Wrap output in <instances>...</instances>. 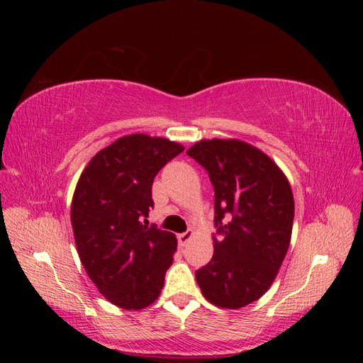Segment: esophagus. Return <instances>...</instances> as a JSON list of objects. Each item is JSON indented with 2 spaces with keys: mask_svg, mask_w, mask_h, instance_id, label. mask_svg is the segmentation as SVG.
<instances>
[{
  "mask_svg": "<svg viewBox=\"0 0 363 363\" xmlns=\"http://www.w3.org/2000/svg\"><path fill=\"white\" fill-rule=\"evenodd\" d=\"M192 236H194V232H192V230H188V232L180 233V235H179V244H180L182 247H184V245L188 244L189 240L192 239Z\"/></svg>",
  "mask_w": 363,
  "mask_h": 363,
  "instance_id": "1",
  "label": "esophagus"
}]
</instances>
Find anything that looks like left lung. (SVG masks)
I'll return each mask as SVG.
<instances>
[{"label":"left lung","instance_id":"obj_1","mask_svg":"<svg viewBox=\"0 0 363 363\" xmlns=\"http://www.w3.org/2000/svg\"><path fill=\"white\" fill-rule=\"evenodd\" d=\"M186 155L208 172L215 189L213 256L196 269L207 301L239 309L259 300L286 256L294 195L286 175L265 152L238 139L200 140Z\"/></svg>","mask_w":363,"mask_h":363}]
</instances>
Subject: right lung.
Returning a JSON list of instances; mask_svg holds the SVG:
<instances>
[{"label": "right lung", "instance_id": "1", "mask_svg": "<svg viewBox=\"0 0 363 363\" xmlns=\"http://www.w3.org/2000/svg\"><path fill=\"white\" fill-rule=\"evenodd\" d=\"M183 150L163 138H119L96 152L77 183L71 206L77 251L98 291L123 309L155 303L172 265L177 239L147 225V218L155 177Z\"/></svg>", "mask_w": 363, "mask_h": 363}]
</instances>
